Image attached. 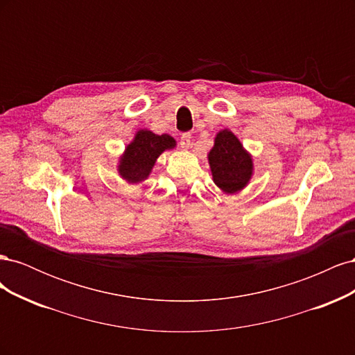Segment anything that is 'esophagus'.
Segmentation results:
<instances>
[{"label": "esophagus", "instance_id": "esophagus-1", "mask_svg": "<svg viewBox=\"0 0 355 355\" xmlns=\"http://www.w3.org/2000/svg\"><path fill=\"white\" fill-rule=\"evenodd\" d=\"M191 139L192 136L189 133H184L180 136V146L184 149H188L191 146Z\"/></svg>", "mask_w": 355, "mask_h": 355}]
</instances>
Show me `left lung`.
Returning a JSON list of instances; mask_svg holds the SVG:
<instances>
[{
  "label": "left lung",
  "instance_id": "left-lung-1",
  "mask_svg": "<svg viewBox=\"0 0 355 355\" xmlns=\"http://www.w3.org/2000/svg\"><path fill=\"white\" fill-rule=\"evenodd\" d=\"M207 158L213 182L225 194H237L249 185L253 176L252 155L228 128H223L214 137Z\"/></svg>",
  "mask_w": 355,
  "mask_h": 355
}]
</instances>
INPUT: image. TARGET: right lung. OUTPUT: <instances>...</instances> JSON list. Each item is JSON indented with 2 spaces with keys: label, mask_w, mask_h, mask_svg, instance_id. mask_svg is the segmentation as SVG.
I'll list each match as a JSON object with an SVG mask.
<instances>
[{
  "label": "right lung",
  "mask_w": 355,
  "mask_h": 355,
  "mask_svg": "<svg viewBox=\"0 0 355 355\" xmlns=\"http://www.w3.org/2000/svg\"><path fill=\"white\" fill-rule=\"evenodd\" d=\"M173 148L176 141L170 135H155L148 128H141L118 161V175L127 184H141L151 175L157 158Z\"/></svg>",
  "instance_id": "right-lung-1"
}]
</instances>
